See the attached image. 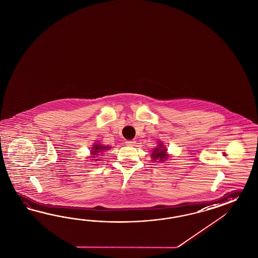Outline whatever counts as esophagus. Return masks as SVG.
Returning a JSON list of instances; mask_svg holds the SVG:
<instances>
[{"label": "esophagus", "instance_id": "1", "mask_svg": "<svg viewBox=\"0 0 258 258\" xmlns=\"http://www.w3.org/2000/svg\"><path fill=\"white\" fill-rule=\"evenodd\" d=\"M134 144H135L134 140H126L125 141V145H127V146H134Z\"/></svg>", "mask_w": 258, "mask_h": 258}]
</instances>
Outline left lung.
I'll list each match as a JSON object with an SVG mask.
<instances>
[{
	"instance_id": "obj_1",
	"label": "left lung",
	"mask_w": 258,
	"mask_h": 258,
	"mask_svg": "<svg viewBox=\"0 0 258 258\" xmlns=\"http://www.w3.org/2000/svg\"><path fill=\"white\" fill-rule=\"evenodd\" d=\"M165 152H166V148L160 144L159 147L155 148L152 153V159L155 160V162H158L157 160H159V162L163 161L167 159V154H165Z\"/></svg>"
}]
</instances>
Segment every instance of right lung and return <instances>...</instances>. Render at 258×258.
I'll return each instance as SVG.
<instances>
[{
    "label": "right lung",
    "instance_id": "add662e5",
    "mask_svg": "<svg viewBox=\"0 0 258 258\" xmlns=\"http://www.w3.org/2000/svg\"><path fill=\"white\" fill-rule=\"evenodd\" d=\"M93 149H92V151H91V153L93 155V157L95 158L96 156H98L99 155L98 153H101V152H103V150H106V149H108V148H111V147H104V146H100V145H98V144H96L94 147H92ZM97 158V157H96ZM98 160V159H96V160Z\"/></svg>",
    "mask_w": 258,
    "mask_h": 258
}]
</instances>
